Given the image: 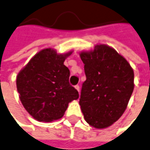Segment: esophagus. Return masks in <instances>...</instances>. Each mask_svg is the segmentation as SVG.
<instances>
[{"label":"esophagus","mask_w":150,"mask_h":150,"mask_svg":"<svg viewBox=\"0 0 150 150\" xmlns=\"http://www.w3.org/2000/svg\"><path fill=\"white\" fill-rule=\"evenodd\" d=\"M75 88H76V90H77L78 92H80V87H79L78 85H76V86H75Z\"/></svg>","instance_id":"obj_1"}]
</instances>
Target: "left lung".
<instances>
[{"label":"left lung","mask_w":150,"mask_h":150,"mask_svg":"<svg viewBox=\"0 0 150 150\" xmlns=\"http://www.w3.org/2000/svg\"><path fill=\"white\" fill-rule=\"evenodd\" d=\"M86 81L79 104L84 119L96 129H105L123 115L132 95L134 71L128 61L106 45L82 51Z\"/></svg>","instance_id":"8db88e82"}]
</instances>
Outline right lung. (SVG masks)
Instances as JSON below:
<instances>
[{
  "label": "right lung",
  "instance_id": "right-lung-1",
  "mask_svg": "<svg viewBox=\"0 0 150 150\" xmlns=\"http://www.w3.org/2000/svg\"><path fill=\"white\" fill-rule=\"evenodd\" d=\"M73 53L58 54L54 49L40 50L20 71L16 87L20 100L30 115L40 122L63 117L68 103L79 97L69 84L70 72L64 64Z\"/></svg>",
  "mask_w": 150,
  "mask_h": 150
}]
</instances>
